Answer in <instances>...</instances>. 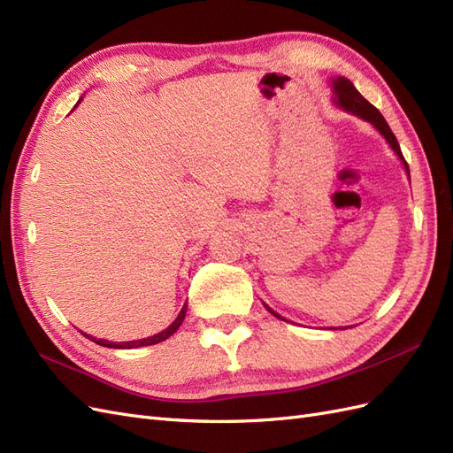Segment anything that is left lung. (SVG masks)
<instances>
[{
	"mask_svg": "<svg viewBox=\"0 0 453 453\" xmlns=\"http://www.w3.org/2000/svg\"><path fill=\"white\" fill-rule=\"evenodd\" d=\"M333 87H334V96H336V104L340 105V107H344V109H348V111H351V113H355V115H359V117H363L365 120H370L372 122V125L381 132V135L383 138L388 140V143L393 147V150L396 155H399V158L404 162V168H406V172H408V162L404 160V157H403V153H401V147H399V142H396V138H395V134L391 132V128H389V125L386 122V119L381 117V113L378 111V109L370 104L368 100H365L363 96L359 94V90L355 88L353 85H351V81L349 79H346V77H338V79H334L333 81ZM410 173V172H408ZM268 308V306H266ZM268 311L272 313V315H276V318H280V315L273 311V310H270L268 308ZM281 319V318H280Z\"/></svg>",
	"mask_w": 453,
	"mask_h": 453,
	"instance_id": "8db88e82",
	"label": "left lung"
}]
</instances>
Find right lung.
<instances>
[{
	"instance_id": "obj_1",
	"label": "right lung",
	"mask_w": 453,
	"mask_h": 453,
	"mask_svg": "<svg viewBox=\"0 0 453 453\" xmlns=\"http://www.w3.org/2000/svg\"><path fill=\"white\" fill-rule=\"evenodd\" d=\"M185 313H187V304L183 306V310L180 311V315H177V319L166 328V331H162V333H158V334H155V336H149V338H143V340H135V342H109V340H98V338H94V336H88L87 334V338H90L92 342H96V344L98 346H104V348H115V349H132V348H142V346H153V344H158V342H164L166 338H170L177 328L181 326V323H183V319H185Z\"/></svg>"
}]
</instances>
